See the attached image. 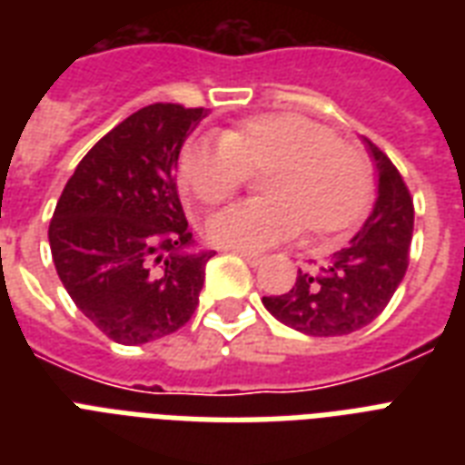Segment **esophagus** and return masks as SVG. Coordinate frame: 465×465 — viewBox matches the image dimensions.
Returning <instances> with one entry per match:
<instances>
[{
    "label": "esophagus",
    "instance_id": "esophagus-1",
    "mask_svg": "<svg viewBox=\"0 0 465 465\" xmlns=\"http://www.w3.org/2000/svg\"><path fill=\"white\" fill-rule=\"evenodd\" d=\"M233 253H239L241 258H243L248 265H253V268H258V265L262 262V255H258V253H246V251H233Z\"/></svg>",
    "mask_w": 465,
    "mask_h": 465
}]
</instances>
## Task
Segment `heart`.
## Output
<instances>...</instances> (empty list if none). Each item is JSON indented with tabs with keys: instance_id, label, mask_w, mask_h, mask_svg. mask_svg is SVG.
Wrapping results in <instances>:
<instances>
[{
	"instance_id": "obj_1",
	"label": "heart",
	"mask_w": 465,
	"mask_h": 465,
	"mask_svg": "<svg viewBox=\"0 0 465 465\" xmlns=\"http://www.w3.org/2000/svg\"><path fill=\"white\" fill-rule=\"evenodd\" d=\"M258 173L262 200L233 204L204 226L217 248L261 253L299 226L306 239H331L364 217L374 190L364 152L299 113L241 120L219 142L193 140L178 156L183 190L204 207L226 203Z\"/></svg>"
}]
</instances>
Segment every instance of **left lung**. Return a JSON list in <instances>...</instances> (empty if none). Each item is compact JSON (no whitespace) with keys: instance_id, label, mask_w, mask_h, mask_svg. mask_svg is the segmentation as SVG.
I'll list each match as a JSON object with an SVG mask.
<instances>
[{"instance_id":"left-lung-1","label":"left lung","mask_w":465,"mask_h":465,"mask_svg":"<svg viewBox=\"0 0 465 465\" xmlns=\"http://www.w3.org/2000/svg\"><path fill=\"white\" fill-rule=\"evenodd\" d=\"M364 144L379 171V197L364 226L350 246L325 262H313L309 272L299 270L287 294L262 297L280 323L313 338L347 335L371 323L396 294L411 261V190L374 142L364 137Z\"/></svg>"}]
</instances>
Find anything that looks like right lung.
<instances>
[{"instance_id": "right-lung-1", "label": "right lung", "mask_w": 465, "mask_h": 465, "mask_svg": "<svg viewBox=\"0 0 465 465\" xmlns=\"http://www.w3.org/2000/svg\"><path fill=\"white\" fill-rule=\"evenodd\" d=\"M204 108L152 104L89 149L47 229L64 290L120 345H144L188 323L212 251L188 253L175 166Z\"/></svg>"}]
</instances>
